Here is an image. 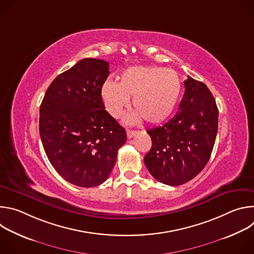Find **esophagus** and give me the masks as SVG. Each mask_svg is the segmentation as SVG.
<instances>
[{
  "mask_svg": "<svg viewBox=\"0 0 254 254\" xmlns=\"http://www.w3.org/2000/svg\"><path fill=\"white\" fill-rule=\"evenodd\" d=\"M136 134L135 130H127V138H131L132 136H134Z\"/></svg>",
  "mask_w": 254,
  "mask_h": 254,
  "instance_id": "1",
  "label": "esophagus"
}]
</instances>
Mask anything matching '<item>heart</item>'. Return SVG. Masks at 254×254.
Segmentation results:
<instances>
[{
	"label": "heart",
	"mask_w": 254,
	"mask_h": 254,
	"mask_svg": "<svg viewBox=\"0 0 254 254\" xmlns=\"http://www.w3.org/2000/svg\"><path fill=\"white\" fill-rule=\"evenodd\" d=\"M182 82L177 72L152 65H134L122 71L119 83L106 80L100 87V97L106 112L120 119L129 105L134 108L127 122L137 123L141 119L148 125L166 121L178 103Z\"/></svg>",
	"instance_id": "heart-1"
}]
</instances>
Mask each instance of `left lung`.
<instances>
[{
	"label": "left lung",
	"instance_id": "left-lung-1",
	"mask_svg": "<svg viewBox=\"0 0 254 254\" xmlns=\"http://www.w3.org/2000/svg\"><path fill=\"white\" fill-rule=\"evenodd\" d=\"M179 112L163 127L147 130L152 149L144 165L159 182L179 186L195 178L208 163L218 129V108L206 84L191 76Z\"/></svg>",
	"mask_w": 254,
	"mask_h": 254
}]
</instances>
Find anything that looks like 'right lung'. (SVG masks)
<instances>
[{
	"instance_id": "right-lung-1",
	"label": "right lung",
	"mask_w": 254,
	"mask_h": 254,
	"mask_svg": "<svg viewBox=\"0 0 254 254\" xmlns=\"http://www.w3.org/2000/svg\"><path fill=\"white\" fill-rule=\"evenodd\" d=\"M110 63L84 58L59 74L40 105L39 131L44 151L67 182L90 188L112 173L126 129L104 110L100 87Z\"/></svg>"
}]
</instances>
